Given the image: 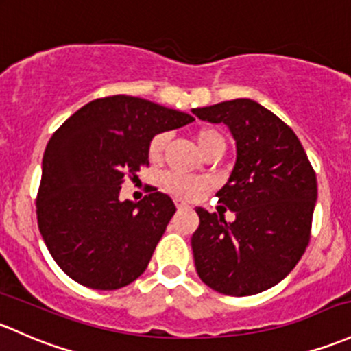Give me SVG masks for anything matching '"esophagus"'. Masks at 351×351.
Here are the masks:
<instances>
[{
	"mask_svg": "<svg viewBox=\"0 0 351 351\" xmlns=\"http://www.w3.org/2000/svg\"><path fill=\"white\" fill-rule=\"evenodd\" d=\"M175 205H176V208H178V210L188 208V204L185 200H182V198H175Z\"/></svg>",
	"mask_w": 351,
	"mask_h": 351,
	"instance_id": "34e87169",
	"label": "esophagus"
}]
</instances>
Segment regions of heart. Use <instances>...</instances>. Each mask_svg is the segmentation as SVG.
Masks as SVG:
<instances>
[{"label": "heart", "mask_w": 351, "mask_h": 351, "mask_svg": "<svg viewBox=\"0 0 351 351\" xmlns=\"http://www.w3.org/2000/svg\"><path fill=\"white\" fill-rule=\"evenodd\" d=\"M193 138L198 149H200L205 156H208V154H222L225 151V146H227L223 134L215 128H198L197 131L193 132ZM168 141V132H158V134H154L153 138H151L149 145H147V158H149L151 161H154V163L160 161L161 158H163ZM160 183L168 193L183 198H197L208 190V183H206L205 180L182 175V173L176 171L165 173L160 178Z\"/></svg>", "instance_id": "b5f03b06"}]
</instances>
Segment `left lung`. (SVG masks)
<instances>
[{
    "mask_svg": "<svg viewBox=\"0 0 351 351\" xmlns=\"http://www.w3.org/2000/svg\"><path fill=\"white\" fill-rule=\"evenodd\" d=\"M208 123H223L237 145V161L219 204L223 215L197 208L191 237L195 267L206 286L227 296H252L282 281L311 239L318 185L294 131L250 99L193 109Z\"/></svg>",
    "mask_w": 351,
    "mask_h": 351,
    "instance_id": "8db88e82",
    "label": "left lung"
}]
</instances>
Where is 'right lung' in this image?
<instances>
[{"mask_svg": "<svg viewBox=\"0 0 351 351\" xmlns=\"http://www.w3.org/2000/svg\"><path fill=\"white\" fill-rule=\"evenodd\" d=\"M191 121L146 99L110 95L88 102L53 132L43 154L36 220L69 278L112 291L145 272L176 208L153 186L138 204L121 202V185L149 165L154 134Z\"/></svg>", "mask_w": 351, "mask_h": 351, "instance_id": "obj_1", "label": "right lung"}]
</instances>
